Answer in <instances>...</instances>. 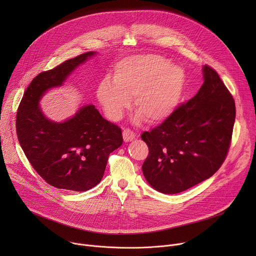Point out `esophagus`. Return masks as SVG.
I'll use <instances>...</instances> for the list:
<instances>
[{"label":"esophagus","mask_w":256,"mask_h":256,"mask_svg":"<svg viewBox=\"0 0 256 256\" xmlns=\"http://www.w3.org/2000/svg\"><path fill=\"white\" fill-rule=\"evenodd\" d=\"M122 136H124V142H132V140L134 138L136 134H134V132L132 130H130V128H126V130H124V132H122Z\"/></svg>","instance_id":"esophagus-1"}]
</instances>
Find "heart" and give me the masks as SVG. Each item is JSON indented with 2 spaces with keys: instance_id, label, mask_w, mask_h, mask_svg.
I'll return each instance as SVG.
<instances>
[{
  "instance_id": "b5f03b06",
  "label": "heart",
  "mask_w": 256,
  "mask_h": 256,
  "mask_svg": "<svg viewBox=\"0 0 256 256\" xmlns=\"http://www.w3.org/2000/svg\"><path fill=\"white\" fill-rule=\"evenodd\" d=\"M112 80L102 81L97 89V98L109 118L120 120L134 98L138 120L160 124L178 107L186 76L184 70L160 56L142 54L120 60Z\"/></svg>"
}]
</instances>
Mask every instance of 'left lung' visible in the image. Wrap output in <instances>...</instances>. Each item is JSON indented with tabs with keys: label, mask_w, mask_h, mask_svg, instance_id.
Instances as JSON below:
<instances>
[{
	"label": "left lung",
	"mask_w": 256,
	"mask_h": 256,
	"mask_svg": "<svg viewBox=\"0 0 256 256\" xmlns=\"http://www.w3.org/2000/svg\"><path fill=\"white\" fill-rule=\"evenodd\" d=\"M204 84L186 104L151 132L142 134L149 155L142 169L156 190L175 194L210 178L226 159L235 122V102L208 66Z\"/></svg>",
	"instance_id": "8db88e82"
}]
</instances>
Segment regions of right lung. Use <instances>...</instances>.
<instances>
[{"mask_svg":"<svg viewBox=\"0 0 256 256\" xmlns=\"http://www.w3.org/2000/svg\"><path fill=\"white\" fill-rule=\"evenodd\" d=\"M85 52L42 72L27 87L16 116L17 136L28 161L48 184L86 192L101 181L109 154L122 144V130L104 120L94 105H84L62 122L48 118L40 101L60 87L77 66L95 56Z\"/></svg>","mask_w":256,"mask_h":256,"instance_id":"1","label":"right lung"}]
</instances>
